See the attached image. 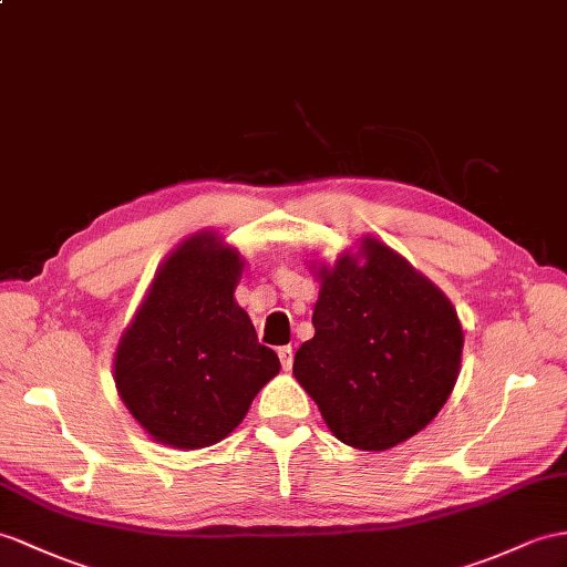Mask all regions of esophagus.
<instances>
[{
	"label": "esophagus",
	"mask_w": 567,
	"mask_h": 567,
	"mask_svg": "<svg viewBox=\"0 0 567 567\" xmlns=\"http://www.w3.org/2000/svg\"><path fill=\"white\" fill-rule=\"evenodd\" d=\"M276 353H279V361H281L284 370H291L293 368V349L291 347H281Z\"/></svg>",
	"instance_id": "obj_1"
}]
</instances>
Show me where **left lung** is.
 <instances>
[{"label": "left lung", "instance_id": "obj_1", "mask_svg": "<svg viewBox=\"0 0 567 567\" xmlns=\"http://www.w3.org/2000/svg\"><path fill=\"white\" fill-rule=\"evenodd\" d=\"M320 269L315 337L293 375L329 431L358 450H390L431 423L457 382L462 324L450 300L388 245L361 243Z\"/></svg>", "mask_w": 567, "mask_h": 567}]
</instances>
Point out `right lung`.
<instances>
[{
	"mask_svg": "<svg viewBox=\"0 0 567 567\" xmlns=\"http://www.w3.org/2000/svg\"><path fill=\"white\" fill-rule=\"evenodd\" d=\"M243 261L212 233L158 269L115 353V384L146 433L197 450L238 427L281 363L233 300Z\"/></svg>",
	"mask_w": 567,
	"mask_h": 567,
	"instance_id": "right-lung-1",
	"label": "right lung"
}]
</instances>
